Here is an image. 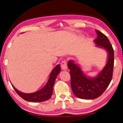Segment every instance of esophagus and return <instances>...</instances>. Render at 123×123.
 <instances>
[{
    "label": "esophagus",
    "mask_w": 123,
    "mask_h": 123,
    "mask_svg": "<svg viewBox=\"0 0 123 123\" xmlns=\"http://www.w3.org/2000/svg\"><path fill=\"white\" fill-rule=\"evenodd\" d=\"M61 68L63 70H66L67 68V61L66 60H63V61L61 62Z\"/></svg>",
    "instance_id": "obj_1"
}]
</instances>
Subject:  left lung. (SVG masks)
Wrapping results in <instances>:
<instances>
[{
  "label": "left lung",
  "instance_id": "obj_1",
  "mask_svg": "<svg viewBox=\"0 0 123 123\" xmlns=\"http://www.w3.org/2000/svg\"><path fill=\"white\" fill-rule=\"evenodd\" d=\"M96 32L98 36L94 40L95 43L98 46L105 49L108 53L107 63L98 76L95 78L87 77L73 61L68 62L71 88L75 96L84 99H93L100 97L108 87L113 77L114 50L105 35L98 30H96Z\"/></svg>",
  "mask_w": 123,
  "mask_h": 123
}]
</instances>
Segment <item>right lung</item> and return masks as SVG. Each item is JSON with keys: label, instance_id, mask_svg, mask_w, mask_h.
Listing matches in <instances>:
<instances>
[{"label": "right lung", "instance_id": "add662e5", "mask_svg": "<svg viewBox=\"0 0 123 123\" xmlns=\"http://www.w3.org/2000/svg\"><path fill=\"white\" fill-rule=\"evenodd\" d=\"M60 71H61L60 65H57L51 72L46 85L41 90L36 92L32 93H22L20 91H18L15 88L13 87V86H12L14 88V90L17 93V94L23 99L26 100V101L32 102L46 101V100L49 99L52 96L55 82L56 77L60 72Z\"/></svg>", "mask_w": 123, "mask_h": 123}]
</instances>
